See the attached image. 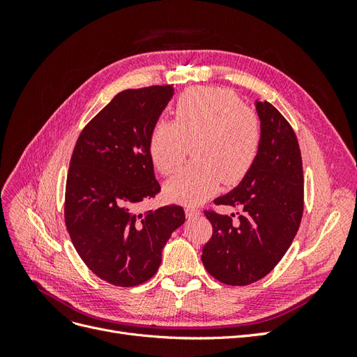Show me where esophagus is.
<instances>
[{
  "instance_id": "esophagus-1",
  "label": "esophagus",
  "mask_w": 357,
  "mask_h": 357,
  "mask_svg": "<svg viewBox=\"0 0 357 357\" xmlns=\"http://www.w3.org/2000/svg\"><path fill=\"white\" fill-rule=\"evenodd\" d=\"M199 210L197 207H193V205H186V218L190 220V219H197L199 215Z\"/></svg>"
}]
</instances>
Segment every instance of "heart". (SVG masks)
I'll return each instance as SVG.
<instances>
[{
    "instance_id": "1",
    "label": "heart",
    "mask_w": 357,
    "mask_h": 357,
    "mask_svg": "<svg viewBox=\"0 0 357 357\" xmlns=\"http://www.w3.org/2000/svg\"><path fill=\"white\" fill-rule=\"evenodd\" d=\"M176 122L159 119L149 139L150 156L169 176L185 160L192 143V164L167 183L168 197L197 204L218 189L241 180L261 146L257 116L225 89L197 88L183 93L174 109Z\"/></svg>"
}]
</instances>
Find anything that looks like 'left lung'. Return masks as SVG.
Wrapping results in <instances>:
<instances>
[{
	"instance_id": "8db88e82",
	"label": "left lung",
	"mask_w": 357,
	"mask_h": 357,
	"mask_svg": "<svg viewBox=\"0 0 357 357\" xmlns=\"http://www.w3.org/2000/svg\"><path fill=\"white\" fill-rule=\"evenodd\" d=\"M261 121V146L252 168L215 204L235 214L205 211L213 235L201 261L215 280L245 286L264 278L282 261L298 232L304 210V174L298 139L280 112L255 101Z\"/></svg>"
}]
</instances>
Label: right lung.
Returning <instances> with one entry per match:
<instances>
[{
  "mask_svg": "<svg viewBox=\"0 0 357 357\" xmlns=\"http://www.w3.org/2000/svg\"><path fill=\"white\" fill-rule=\"evenodd\" d=\"M172 86L119 92L84 126L70 162L66 225L82 261L107 283L132 287L152 278L162 248L185 223L180 205L137 211L160 190L149 139Z\"/></svg>",
  "mask_w": 357,
  "mask_h": 357,
  "instance_id": "1",
  "label": "right lung"
}]
</instances>
